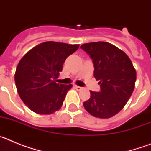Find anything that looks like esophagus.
Returning <instances> with one entry per match:
<instances>
[{
	"mask_svg": "<svg viewBox=\"0 0 151 151\" xmlns=\"http://www.w3.org/2000/svg\"><path fill=\"white\" fill-rule=\"evenodd\" d=\"M75 88L76 89L77 91H82L83 89V88L80 87V86H78V85H75Z\"/></svg>",
	"mask_w": 151,
	"mask_h": 151,
	"instance_id": "1",
	"label": "esophagus"
}]
</instances>
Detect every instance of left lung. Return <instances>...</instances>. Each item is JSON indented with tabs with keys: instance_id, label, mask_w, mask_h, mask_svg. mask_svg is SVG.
Returning a JSON list of instances; mask_svg holds the SVG:
<instances>
[{
	"instance_id": "8db88e82",
	"label": "left lung",
	"mask_w": 151,
	"mask_h": 151,
	"mask_svg": "<svg viewBox=\"0 0 151 151\" xmlns=\"http://www.w3.org/2000/svg\"><path fill=\"white\" fill-rule=\"evenodd\" d=\"M81 48L93 60L94 78L101 85L100 92L91 91L84 107L97 118L114 116L125 106L134 89L136 70L132 63L125 52L108 42L86 43Z\"/></svg>"
}]
</instances>
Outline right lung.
<instances>
[{
  "mask_svg": "<svg viewBox=\"0 0 151 151\" xmlns=\"http://www.w3.org/2000/svg\"><path fill=\"white\" fill-rule=\"evenodd\" d=\"M79 45L46 41L26 53L17 65L15 83L18 94L32 111L49 115L59 110L73 85L57 83L67 57Z\"/></svg>",
  "mask_w": 151,
  "mask_h": 151,
  "instance_id": "obj_1",
  "label": "right lung"
}]
</instances>
